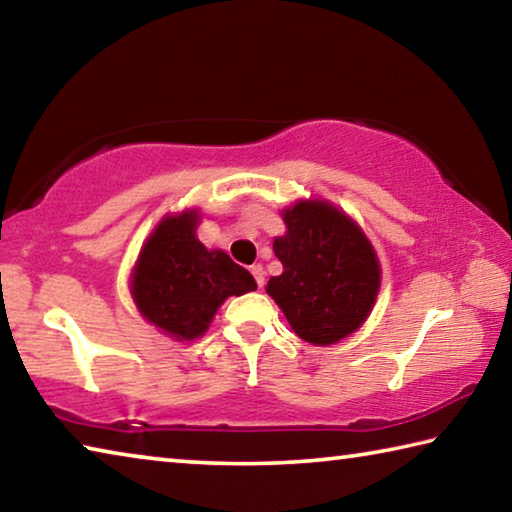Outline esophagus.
<instances>
[{
	"label": "esophagus",
	"instance_id": "34e87169",
	"mask_svg": "<svg viewBox=\"0 0 512 512\" xmlns=\"http://www.w3.org/2000/svg\"><path fill=\"white\" fill-rule=\"evenodd\" d=\"M250 273H253V277H255V282H257V287L262 289L264 287V266L262 264H253L250 266Z\"/></svg>",
	"mask_w": 512,
	"mask_h": 512
}]
</instances>
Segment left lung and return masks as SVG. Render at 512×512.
I'll return each instance as SVG.
<instances>
[{"mask_svg": "<svg viewBox=\"0 0 512 512\" xmlns=\"http://www.w3.org/2000/svg\"><path fill=\"white\" fill-rule=\"evenodd\" d=\"M287 235L273 241L284 271L266 293L302 341L339 343L375 305L381 271L375 248L348 214L327 201H298L282 212Z\"/></svg>", "mask_w": 512, "mask_h": 512, "instance_id": "left-lung-1", "label": "left lung"}]
</instances>
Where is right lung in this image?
<instances>
[{"instance_id": "obj_1", "label": "right lung", "mask_w": 512, "mask_h": 512, "mask_svg": "<svg viewBox=\"0 0 512 512\" xmlns=\"http://www.w3.org/2000/svg\"><path fill=\"white\" fill-rule=\"evenodd\" d=\"M198 210L164 216L133 268L131 293L140 314L178 341L210 327L225 298L257 289L244 266L196 239Z\"/></svg>"}]
</instances>
